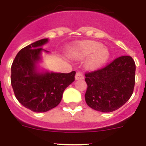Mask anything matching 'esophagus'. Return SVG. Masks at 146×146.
Listing matches in <instances>:
<instances>
[{
    "instance_id": "1",
    "label": "esophagus",
    "mask_w": 146,
    "mask_h": 146,
    "mask_svg": "<svg viewBox=\"0 0 146 146\" xmlns=\"http://www.w3.org/2000/svg\"><path fill=\"white\" fill-rule=\"evenodd\" d=\"M84 79V76L81 72H77L75 75V80H83Z\"/></svg>"
}]
</instances>
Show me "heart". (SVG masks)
Segmentation results:
<instances>
[{
    "mask_svg": "<svg viewBox=\"0 0 146 146\" xmlns=\"http://www.w3.org/2000/svg\"><path fill=\"white\" fill-rule=\"evenodd\" d=\"M77 55L81 58L90 56L86 63V66L90 70H97L102 67L110 57V51L97 42H88L77 47Z\"/></svg>",
    "mask_w": 146,
    "mask_h": 146,
    "instance_id": "b5f03b06",
    "label": "heart"
}]
</instances>
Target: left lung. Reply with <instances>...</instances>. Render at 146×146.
Segmentation results:
<instances>
[{"instance_id": "obj_1", "label": "left lung", "mask_w": 146, "mask_h": 146, "mask_svg": "<svg viewBox=\"0 0 146 146\" xmlns=\"http://www.w3.org/2000/svg\"><path fill=\"white\" fill-rule=\"evenodd\" d=\"M135 64L130 56H121L102 69L86 74L87 104L102 113L123 106L132 95L135 82Z\"/></svg>"}]
</instances>
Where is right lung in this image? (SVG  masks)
I'll list each match as a JSON object with an SVG mask.
<instances>
[{
    "instance_id": "obj_1",
    "label": "right lung",
    "mask_w": 146,
    "mask_h": 146,
    "mask_svg": "<svg viewBox=\"0 0 146 146\" xmlns=\"http://www.w3.org/2000/svg\"><path fill=\"white\" fill-rule=\"evenodd\" d=\"M42 38L22 49L11 65V83L19 102L36 113H44L60 102L63 93L74 81L76 72L58 73L41 68L42 48L48 42Z\"/></svg>"
}]
</instances>
